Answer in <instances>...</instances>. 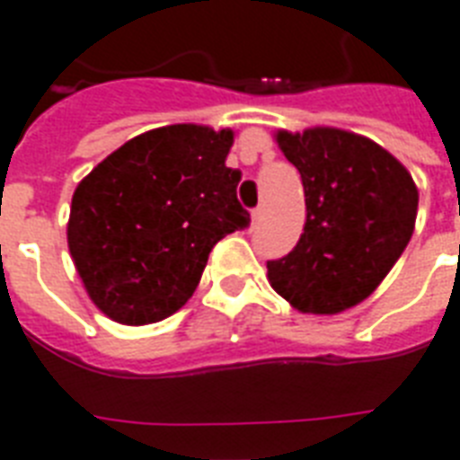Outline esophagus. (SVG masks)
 <instances>
[{"instance_id": "34e87169", "label": "esophagus", "mask_w": 460, "mask_h": 460, "mask_svg": "<svg viewBox=\"0 0 460 460\" xmlns=\"http://www.w3.org/2000/svg\"><path fill=\"white\" fill-rule=\"evenodd\" d=\"M252 224H260V219H262V208H255L252 209Z\"/></svg>"}]
</instances>
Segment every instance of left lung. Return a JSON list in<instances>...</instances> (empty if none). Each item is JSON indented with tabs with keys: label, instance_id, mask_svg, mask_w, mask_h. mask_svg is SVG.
Here are the masks:
<instances>
[{
	"label": "left lung",
	"instance_id": "1",
	"mask_svg": "<svg viewBox=\"0 0 460 460\" xmlns=\"http://www.w3.org/2000/svg\"><path fill=\"white\" fill-rule=\"evenodd\" d=\"M305 190V226L270 284L296 310L334 314L365 301L413 236L418 188L399 159L341 128L277 133Z\"/></svg>",
	"mask_w": 460,
	"mask_h": 460
}]
</instances>
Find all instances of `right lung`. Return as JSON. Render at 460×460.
<instances>
[{
    "label": "right lung",
    "instance_id": "obj_1",
    "mask_svg": "<svg viewBox=\"0 0 460 460\" xmlns=\"http://www.w3.org/2000/svg\"><path fill=\"white\" fill-rule=\"evenodd\" d=\"M234 131L173 124L140 133L78 183L68 251L107 317L150 324L193 296L217 241L251 224L226 166Z\"/></svg>",
    "mask_w": 460,
    "mask_h": 460
}]
</instances>
